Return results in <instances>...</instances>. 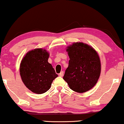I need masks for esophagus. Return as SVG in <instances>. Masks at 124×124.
<instances>
[{"label":"esophagus","instance_id":"obj_1","mask_svg":"<svg viewBox=\"0 0 124 124\" xmlns=\"http://www.w3.org/2000/svg\"><path fill=\"white\" fill-rule=\"evenodd\" d=\"M64 75V72L63 71H62L60 73H59V76H60V77H62Z\"/></svg>","mask_w":124,"mask_h":124}]
</instances>
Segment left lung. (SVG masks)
Segmentation results:
<instances>
[{
  "label": "left lung",
  "instance_id": "obj_1",
  "mask_svg": "<svg viewBox=\"0 0 124 124\" xmlns=\"http://www.w3.org/2000/svg\"><path fill=\"white\" fill-rule=\"evenodd\" d=\"M66 51L70 60L63 79L74 91L82 93L90 90L101 74V64L97 52L82 42L73 43Z\"/></svg>",
  "mask_w": 124,
  "mask_h": 124
}]
</instances>
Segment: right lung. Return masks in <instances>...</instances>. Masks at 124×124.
I'll return each instance as SVG.
<instances>
[{"label": "right lung", "instance_id": "add662e5", "mask_svg": "<svg viewBox=\"0 0 124 124\" xmlns=\"http://www.w3.org/2000/svg\"><path fill=\"white\" fill-rule=\"evenodd\" d=\"M49 53L45 49L35 48L26 53L21 60L20 73L26 87L34 93L43 94L48 90L58 75L48 62Z\"/></svg>", "mask_w": 124, "mask_h": 124}]
</instances>
